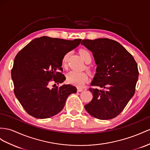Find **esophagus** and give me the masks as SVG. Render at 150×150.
Instances as JSON below:
<instances>
[{"instance_id":"obj_1","label":"esophagus","mask_w":150,"mask_h":150,"mask_svg":"<svg viewBox=\"0 0 150 150\" xmlns=\"http://www.w3.org/2000/svg\"><path fill=\"white\" fill-rule=\"evenodd\" d=\"M83 89L82 88H80V87H79V88H77V91L78 92H82V91H83Z\"/></svg>"}]
</instances>
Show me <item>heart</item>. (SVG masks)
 <instances>
[{
  "label": "heart",
  "mask_w": 150,
  "mask_h": 150,
  "mask_svg": "<svg viewBox=\"0 0 150 150\" xmlns=\"http://www.w3.org/2000/svg\"><path fill=\"white\" fill-rule=\"evenodd\" d=\"M80 54L82 59L86 63L91 62L92 54L89 50L82 49L80 50ZM70 55V52H67L63 56L62 59V64L64 67H66L69 57ZM88 80V75L85 72H79L76 71H70L67 74V81L72 85L82 87Z\"/></svg>",
  "instance_id": "1"
}]
</instances>
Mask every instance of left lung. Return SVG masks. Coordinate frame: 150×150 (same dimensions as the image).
I'll list each match as a JSON object with an SVG mask.
<instances>
[{"instance_id": "obj_1", "label": "left lung", "mask_w": 150, "mask_h": 150, "mask_svg": "<svg viewBox=\"0 0 150 150\" xmlns=\"http://www.w3.org/2000/svg\"><path fill=\"white\" fill-rule=\"evenodd\" d=\"M81 44L93 52L96 74L89 88L93 99L84 106L91 116L109 120L120 114L135 93L139 76L133 56L118 42L109 38L83 40Z\"/></svg>"}]
</instances>
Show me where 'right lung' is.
Returning <instances> with one entry per match:
<instances>
[{
	"instance_id": "right-lung-1",
	"label": "right lung",
	"mask_w": 150,
	"mask_h": 150,
	"mask_svg": "<svg viewBox=\"0 0 150 150\" xmlns=\"http://www.w3.org/2000/svg\"><path fill=\"white\" fill-rule=\"evenodd\" d=\"M81 40L36 38L15 57L11 70L14 94L31 116L41 119L54 116L63 110L68 96L76 93V88L70 84L60 87L54 84L50 88L49 83L64 81V75L59 71H63V57Z\"/></svg>"
}]
</instances>
